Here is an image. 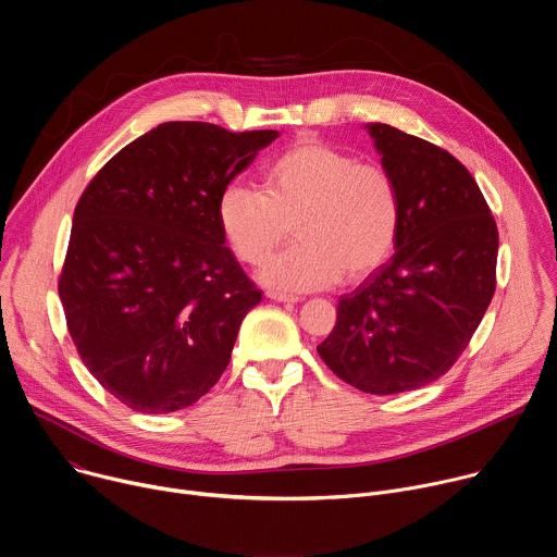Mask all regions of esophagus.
Returning <instances> with one entry per match:
<instances>
[{
    "instance_id": "esophagus-1",
    "label": "esophagus",
    "mask_w": 557,
    "mask_h": 557,
    "mask_svg": "<svg viewBox=\"0 0 557 557\" xmlns=\"http://www.w3.org/2000/svg\"><path fill=\"white\" fill-rule=\"evenodd\" d=\"M267 297L275 299V301H286V304H295V301L301 299V297H297L293 293H282V290H267Z\"/></svg>"
}]
</instances>
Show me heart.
I'll return each mask as SVG.
<instances>
[{
	"mask_svg": "<svg viewBox=\"0 0 557 557\" xmlns=\"http://www.w3.org/2000/svg\"><path fill=\"white\" fill-rule=\"evenodd\" d=\"M218 224L233 256L264 264L286 240L297 245L262 271L267 284L312 290L379 269L401 228V191L389 170L322 140H299L262 172V191L231 183Z\"/></svg>",
	"mask_w": 557,
	"mask_h": 557,
	"instance_id": "1",
	"label": "heart"
}]
</instances>
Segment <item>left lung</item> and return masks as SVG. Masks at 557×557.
Here are the masks:
<instances>
[{"label":"left lung","instance_id":"left-lung-1","mask_svg":"<svg viewBox=\"0 0 557 557\" xmlns=\"http://www.w3.org/2000/svg\"><path fill=\"white\" fill-rule=\"evenodd\" d=\"M368 132L399 185L401 228L394 256L339 299L317 352L357 389L396 394L443 376L479 329L496 290L498 226L447 149L385 123Z\"/></svg>","mask_w":557,"mask_h":557}]
</instances>
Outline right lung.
<instances>
[{
  "mask_svg": "<svg viewBox=\"0 0 557 557\" xmlns=\"http://www.w3.org/2000/svg\"><path fill=\"white\" fill-rule=\"evenodd\" d=\"M277 136L163 123L78 198L59 297L78 357L127 408H189L226 370L262 293L224 247L218 198Z\"/></svg>",
  "mask_w": 557,
  "mask_h": 557,
  "instance_id": "add662e5",
  "label": "right lung"
}]
</instances>
